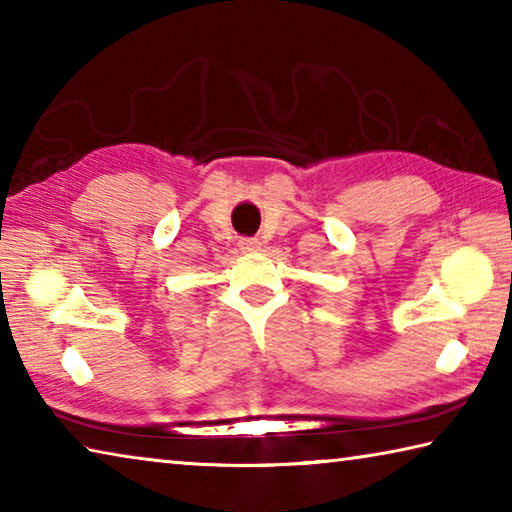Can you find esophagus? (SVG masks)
Here are the masks:
<instances>
[{"label":"esophagus","instance_id":"1","mask_svg":"<svg viewBox=\"0 0 512 512\" xmlns=\"http://www.w3.org/2000/svg\"><path fill=\"white\" fill-rule=\"evenodd\" d=\"M259 246L262 244H259L257 239H241V244H239V248L244 250V253H257Z\"/></svg>","mask_w":512,"mask_h":512}]
</instances>
